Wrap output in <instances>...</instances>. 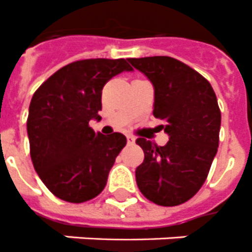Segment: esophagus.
I'll return each mask as SVG.
<instances>
[{
  "mask_svg": "<svg viewBox=\"0 0 252 252\" xmlns=\"http://www.w3.org/2000/svg\"><path fill=\"white\" fill-rule=\"evenodd\" d=\"M126 138H127V143H128V144H132V143L135 142V136L130 135V134H128V135H126Z\"/></svg>",
  "mask_w": 252,
  "mask_h": 252,
  "instance_id": "34e87169",
  "label": "esophagus"
}]
</instances>
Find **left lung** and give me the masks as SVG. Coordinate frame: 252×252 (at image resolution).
Listing matches in <instances>:
<instances>
[{
  "instance_id": "8db88e82",
  "label": "left lung",
  "mask_w": 252,
  "mask_h": 252,
  "mask_svg": "<svg viewBox=\"0 0 252 252\" xmlns=\"http://www.w3.org/2000/svg\"><path fill=\"white\" fill-rule=\"evenodd\" d=\"M155 90L154 116L169 135L160 147L136 139L144 160L135 170L136 185L148 200L173 207L191 199L208 176L219 148L221 113L206 78L176 58H128Z\"/></svg>"
}]
</instances>
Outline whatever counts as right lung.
Wrapping results in <instances>:
<instances>
[{"instance_id":"1","label":"right lung","mask_w":252,"mask_h":252,"mask_svg":"<svg viewBox=\"0 0 252 252\" xmlns=\"http://www.w3.org/2000/svg\"><path fill=\"white\" fill-rule=\"evenodd\" d=\"M131 70L124 58L82 60L54 72L32 96L27 120L32 164L57 198L83 203L104 190L126 136L94 132L88 124L101 120L106 82Z\"/></svg>"}]
</instances>
